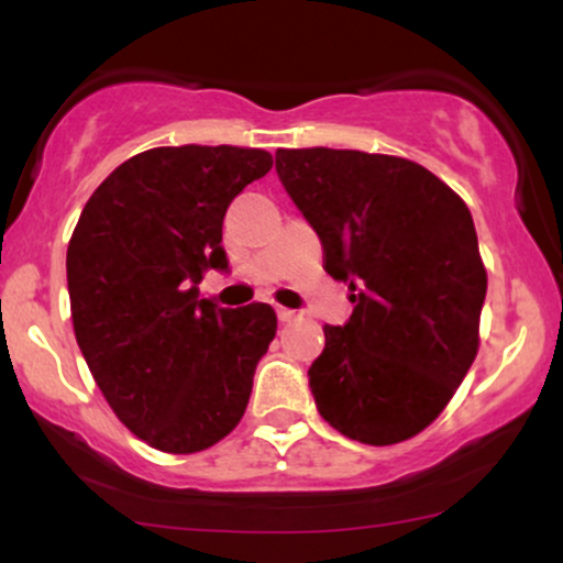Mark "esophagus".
<instances>
[{
	"label": "esophagus",
	"mask_w": 563,
	"mask_h": 563,
	"mask_svg": "<svg viewBox=\"0 0 563 563\" xmlns=\"http://www.w3.org/2000/svg\"><path fill=\"white\" fill-rule=\"evenodd\" d=\"M277 320H280V322H294L296 320V312H294V309L277 307Z\"/></svg>",
	"instance_id": "obj_1"
}]
</instances>
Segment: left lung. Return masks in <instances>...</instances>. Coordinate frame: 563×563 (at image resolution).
Returning <instances> with one entry per match:
<instances>
[{
    "label": "left lung",
    "instance_id": "obj_1",
    "mask_svg": "<svg viewBox=\"0 0 563 563\" xmlns=\"http://www.w3.org/2000/svg\"><path fill=\"white\" fill-rule=\"evenodd\" d=\"M275 172L318 232L325 273L354 290L309 367L320 416L363 444L423 431L479 349L487 273L474 219L442 179L363 151H277Z\"/></svg>",
    "mask_w": 563,
    "mask_h": 563
}]
</instances>
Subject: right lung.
Listing matches in <instances>:
<instances>
[{
	"instance_id": "obj_1",
	"label": "right lung",
	"mask_w": 563,
	"mask_h": 563,
	"mask_svg": "<svg viewBox=\"0 0 563 563\" xmlns=\"http://www.w3.org/2000/svg\"><path fill=\"white\" fill-rule=\"evenodd\" d=\"M273 169L267 151L153 147L124 161L84 206L68 243L70 318L119 421L161 452H200L235 429L275 339L269 303L200 299L228 273L232 198Z\"/></svg>"
}]
</instances>
